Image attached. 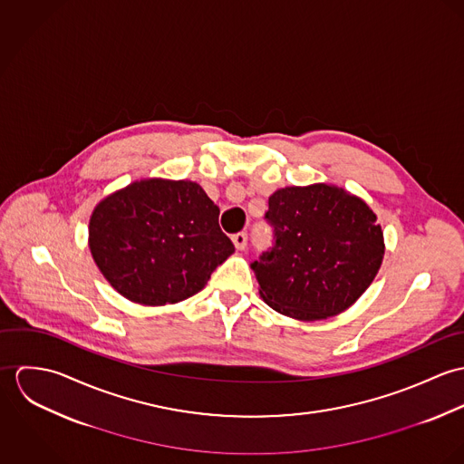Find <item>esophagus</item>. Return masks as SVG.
<instances>
[{
	"label": "esophagus",
	"mask_w": 464,
	"mask_h": 464,
	"mask_svg": "<svg viewBox=\"0 0 464 464\" xmlns=\"http://www.w3.org/2000/svg\"><path fill=\"white\" fill-rule=\"evenodd\" d=\"M232 241H234L237 250H245L246 243H248V234L246 232H237V234L232 236Z\"/></svg>",
	"instance_id": "34e87169"
}]
</instances>
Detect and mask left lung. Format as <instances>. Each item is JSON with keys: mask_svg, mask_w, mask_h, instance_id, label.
Wrapping results in <instances>:
<instances>
[{"mask_svg": "<svg viewBox=\"0 0 464 464\" xmlns=\"http://www.w3.org/2000/svg\"><path fill=\"white\" fill-rule=\"evenodd\" d=\"M265 219L273 243L252 269L263 300L285 316L314 322L339 314L368 289L382 263L377 216L339 188L278 189Z\"/></svg>", "mask_w": 464, "mask_h": 464, "instance_id": "obj_1", "label": "left lung"}]
</instances>
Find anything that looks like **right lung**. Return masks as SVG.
<instances>
[{"instance_id":"obj_1","label":"right lung","mask_w":464,"mask_h":464,"mask_svg":"<svg viewBox=\"0 0 464 464\" xmlns=\"http://www.w3.org/2000/svg\"><path fill=\"white\" fill-rule=\"evenodd\" d=\"M219 208L195 182L140 180L103 199L89 223L105 278L142 305L182 302L234 254Z\"/></svg>"}]
</instances>
